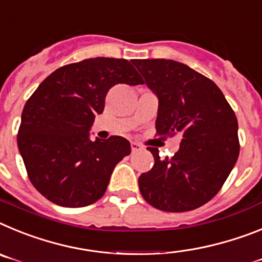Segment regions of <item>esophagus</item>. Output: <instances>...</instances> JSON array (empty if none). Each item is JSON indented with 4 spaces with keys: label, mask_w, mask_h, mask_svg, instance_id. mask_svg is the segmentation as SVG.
<instances>
[{
    "label": "esophagus",
    "mask_w": 262,
    "mask_h": 262,
    "mask_svg": "<svg viewBox=\"0 0 262 262\" xmlns=\"http://www.w3.org/2000/svg\"><path fill=\"white\" fill-rule=\"evenodd\" d=\"M130 147H132V151H138V150L142 149V146H141L140 144H137V142H130Z\"/></svg>",
    "instance_id": "esophagus-1"
}]
</instances>
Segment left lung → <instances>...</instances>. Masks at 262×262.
Here are the masks:
<instances>
[{
  "instance_id": "obj_1",
  "label": "left lung",
  "mask_w": 262,
  "mask_h": 262,
  "mask_svg": "<svg viewBox=\"0 0 262 262\" xmlns=\"http://www.w3.org/2000/svg\"><path fill=\"white\" fill-rule=\"evenodd\" d=\"M158 96V136L181 138L171 158L157 147L150 171L138 186L147 203L166 212L195 210L212 199L237 161V118L220 88L183 63L167 59L132 60Z\"/></svg>"
}]
</instances>
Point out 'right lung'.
Here are the masks:
<instances>
[{"mask_svg": "<svg viewBox=\"0 0 262 262\" xmlns=\"http://www.w3.org/2000/svg\"><path fill=\"white\" fill-rule=\"evenodd\" d=\"M116 84L144 80L126 59H85L52 72L25 104L18 149L33 186L52 203L75 208L97 202L115 166L130 154L120 136L90 140Z\"/></svg>", "mask_w": 262, "mask_h": 262, "instance_id": "1", "label": "right lung"}]
</instances>
